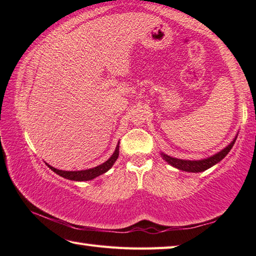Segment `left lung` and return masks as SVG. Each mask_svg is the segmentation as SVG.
I'll return each instance as SVG.
<instances>
[{
	"mask_svg": "<svg viewBox=\"0 0 256 256\" xmlns=\"http://www.w3.org/2000/svg\"><path fill=\"white\" fill-rule=\"evenodd\" d=\"M236 138L235 136L233 141L230 143L226 148H224L222 151H220L218 153L212 155L208 158L204 160H198V161H190V160H180V158H175L172 156H168V155L161 153L162 158L166 161L168 164H171L172 166L176 168L181 171H185V172H193V173H198V172H203L205 170H208L210 168H212L213 165L218 164L220 161L226 156L228 154V152L231 151V148H233V145L236 141Z\"/></svg>",
	"mask_w": 256,
	"mask_h": 256,
	"instance_id": "left-lung-1",
	"label": "left lung"
}]
</instances>
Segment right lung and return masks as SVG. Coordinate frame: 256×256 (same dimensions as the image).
Segmentation results:
<instances>
[{
  "instance_id": "1",
  "label": "right lung",
  "mask_w": 256,
  "mask_h": 256,
  "mask_svg": "<svg viewBox=\"0 0 256 256\" xmlns=\"http://www.w3.org/2000/svg\"><path fill=\"white\" fill-rule=\"evenodd\" d=\"M118 144L116 145V148H115L112 156L106 162H104L101 165H98V166H95L93 168L82 170V171H62V170H58L51 166V165H48V163L46 165L52 170L53 172L58 174L60 176H62L64 178L71 180V181H90V180H93L96 176H100V175L104 174L105 172H108V170L113 166V164L118 158V148H120Z\"/></svg>"
}]
</instances>
